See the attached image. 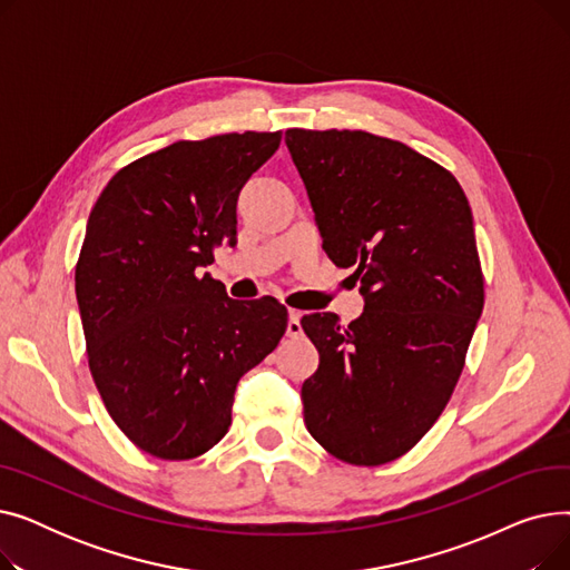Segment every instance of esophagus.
Listing matches in <instances>:
<instances>
[{
    "mask_svg": "<svg viewBox=\"0 0 570 570\" xmlns=\"http://www.w3.org/2000/svg\"><path fill=\"white\" fill-rule=\"evenodd\" d=\"M286 335L288 337H301L303 325H301V312L288 309V323H286Z\"/></svg>",
    "mask_w": 570,
    "mask_h": 570,
    "instance_id": "obj_1",
    "label": "esophagus"
}]
</instances>
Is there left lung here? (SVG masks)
I'll return each mask as SVG.
<instances>
[{
    "label": "left lung",
    "instance_id": "8db88e82",
    "mask_svg": "<svg viewBox=\"0 0 570 570\" xmlns=\"http://www.w3.org/2000/svg\"><path fill=\"white\" fill-rule=\"evenodd\" d=\"M323 249L353 267L365 309L348 327L303 316L321 363L303 383L309 434L357 466L421 441L453 395L485 293L458 179L404 142L367 131L288 129Z\"/></svg>",
    "mask_w": 570,
    "mask_h": 570
}]
</instances>
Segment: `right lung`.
<instances>
[{
    "label": "right lung",
    "mask_w": 570,
    "mask_h": 570,
    "mask_svg": "<svg viewBox=\"0 0 570 570\" xmlns=\"http://www.w3.org/2000/svg\"><path fill=\"white\" fill-rule=\"evenodd\" d=\"M273 134L177 140L112 175L76 265L89 372L115 421L161 460L207 453L230 428L239 376L286 333L275 297L237 303L203 273L235 245L237 196Z\"/></svg>",
    "instance_id": "obj_1"
}]
</instances>
